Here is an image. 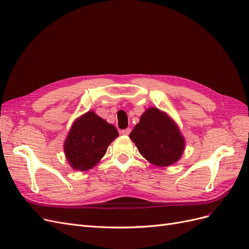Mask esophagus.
<instances>
[{"label":"esophagus","instance_id":"obj_1","mask_svg":"<svg viewBox=\"0 0 249 249\" xmlns=\"http://www.w3.org/2000/svg\"><path fill=\"white\" fill-rule=\"evenodd\" d=\"M120 133H122L123 135H129L131 133V129H130V127H127V129H125V130L120 131Z\"/></svg>","mask_w":249,"mask_h":249}]
</instances>
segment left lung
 <instances>
[{
	"mask_svg": "<svg viewBox=\"0 0 249 249\" xmlns=\"http://www.w3.org/2000/svg\"><path fill=\"white\" fill-rule=\"evenodd\" d=\"M139 153L156 166L165 167L178 162L185 148L178 126L163 111L147 109L130 134Z\"/></svg>",
	"mask_w": 249,
	"mask_h": 249,
	"instance_id": "left-lung-1",
	"label": "left lung"
}]
</instances>
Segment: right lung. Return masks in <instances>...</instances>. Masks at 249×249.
I'll return each mask as SVG.
<instances>
[{"label":"right lung","mask_w":249,"mask_h":249,"mask_svg":"<svg viewBox=\"0 0 249 249\" xmlns=\"http://www.w3.org/2000/svg\"><path fill=\"white\" fill-rule=\"evenodd\" d=\"M118 136L116 127L88 111L76 119L64 142L66 160L74 170L86 171L94 167Z\"/></svg>","instance_id":"1"}]
</instances>
